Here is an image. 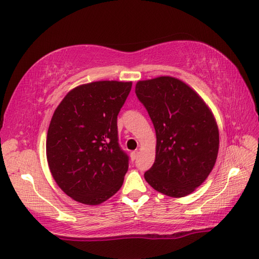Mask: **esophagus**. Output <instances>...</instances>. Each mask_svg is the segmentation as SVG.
<instances>
[{
    "label": "esophagus",
    "instance_id": "34e87169",
    "mask_svg": "<svg viewBox=\"0 0 259 259\" xmlns=\"http://www.w3.org/2000/svg\"><path fill=\"white\" fill-rule=\"evenodd\" d=\"M138 155H139V152H138V150H135V151H133L130 153V157H131V159H133V160L135 161L137 158H138Z\"/></svg>",
    "mask_w": 259,
    "mask_h": 259
}]
</instances>
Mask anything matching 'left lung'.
I'll return each instance as SVG.
<instances>
[{
	"instance_id": "left-lung-1",
	"label": "left lung",
	"mask_w": 259,
	"mask_h": 259,
	"mask_svg": "<svg viewBox=\"0 0 259 259\" xmlns=\"http://www.w3.org/2000/svg\"><path fill=\"white\" fill-rule=\"evenodd\" d=\"M136 95L157 136L155 163L145 172L147 183L170 197L191 194L217 159L219 134L212 113L191 88L171 76L139 81Z\"/></svg>"
}]
</instances>
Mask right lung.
Here are the masks:
<instances>
[{
  "label": "right lung",
  "instance_id": "1",
  "mask_svg": "<svg viewBox=\"0 0 259 259\" xmlns=\"http://www.w3.org/2000/svg\"><path fill=\"white\" fill-rule=\"evenodd\" d=\"M133 82L76 87L53 113L47 158L58 186L72 199L99 205L123 184L129 156L119 145L117 119Z\"/></svg>",
  "mask_w": 259,
  "mask_h": 259
}]
</instances>
